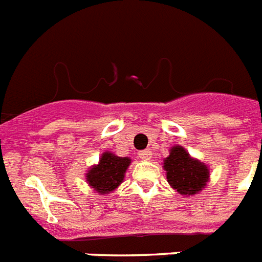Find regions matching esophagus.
Instances as JSON below:
<instances>
[{
    "label": "esophagus",
    "mask_w": 262,
    "mask_h": 262,
    "mask_svg": "<svg viewBox=\"0 0 262 262\" xmlns=\"http://www.w3.org/2000/svg\"><path fill=\"white\" fill-rule=\"evenodd\" d=\"M139 157L142 158V159H144V161H148V159H151V157H152V152H151L150 150H143L139 152Z\"/></svg>",
    "instance_id": "1"
}]
</instances>
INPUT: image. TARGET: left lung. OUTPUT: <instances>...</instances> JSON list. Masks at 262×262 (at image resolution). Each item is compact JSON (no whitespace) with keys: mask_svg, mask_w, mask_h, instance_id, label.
<instances>
[{"mask_svg":"<svg viewBox=\"0 0 262 262\" xmlns=\"http://www.w3.org/2000/svg\"><path fill=\"white\" fill-rule=\"evenodd\" d=\"M168 185L182 195L200 193L209 182L210 171L205 163L190 157L182 146H174L163 161Z\"/></svg>","mask_w":262,"mask_h":262,"instance_id":"left-lung-1","label":"left lung"}]
</instances>
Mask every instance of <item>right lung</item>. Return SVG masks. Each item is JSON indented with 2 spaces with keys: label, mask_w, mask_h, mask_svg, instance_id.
Listing matches in <instances>:
<instances>
[{
  "label": "right lung",
  "mask_w": 262,
  "mask_h": 262,
  "mask_svg": "<svg viewBox=\"0 0 262 262\" xmlns=\"http://www.w3.org/2000/svg\"><path fill=\"white\" fill-rule=\"evenodd\" d=\"M129 158L116 157L110 151L103 152L99 163L88 170V185L99 194H108L114 191L124 179V172L128 168Z\"/></svg>",
  "instance_id": "right-lung-1"
}]
</instances>
